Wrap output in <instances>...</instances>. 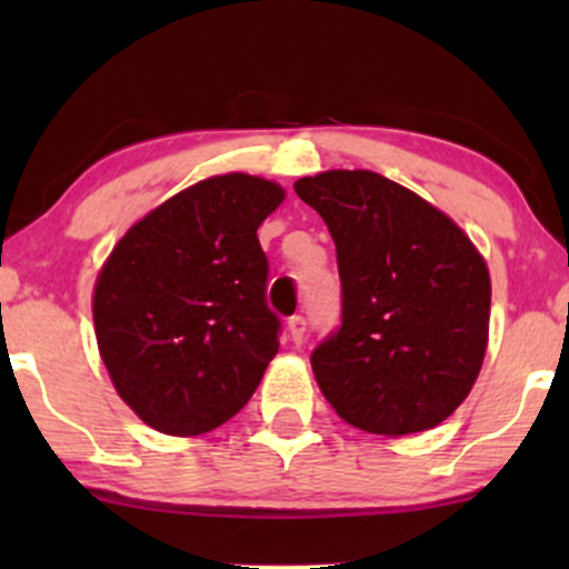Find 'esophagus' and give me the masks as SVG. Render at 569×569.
Segmentation results:
<instances>
[{
	"label": "esophagus",
	"mask_w": 569,
	"mask_h": 569,
	"mask_svg": "<svg viewBox=\"0 0 569 569\" xmlns=\"http://www.w3.org/2000/svg\"><path fill=\"white\" fill-rule=\"evenodd\" d=\"M305 329H307V323H305L302 316L289 318V339H291L293 345L302 342V339H305Z\"/></svg>",
	"instance_id": "obj_1"
}]
</instances>
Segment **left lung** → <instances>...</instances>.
<instances>
[{
	"mask_svg": "<svg viewBox=\"0 0 569 569\" xmlns=\"http://www.w3.org/2000/svg\"><path fill=\"white\" fill-rule=\"evenodd\" d=\"M337 246L342 323L312 350L326 401L380 436L436 428L471 393L489 335V270L466 232L375 171L299 179Z\"/></svg>",
	"mask_w": 569,
	"mask_h": 569,
	"instance_id": "1",
	"label": "left lung"
}]
</instances>
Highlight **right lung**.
I'll return each mask as SVG.
<instances>
[{"mask_svg":"<svg viewBox=\"0 0 569 569\" xmlns=\"http://www.w3.org/2000/svg\"><path fill=\"white\" fill-rule=\"evenodd\" d=\"M283 198L259 176H211L136 221L98 272V350L149 428L208 433L262 382L280 321L257 230Z\"/></svg>","mask_w":569,"mask_h":569,"instance_id":"add662e5","label":"right lung"}]
</instances>
